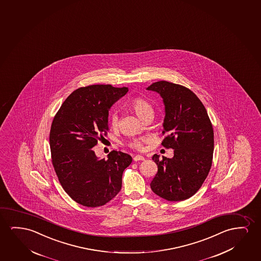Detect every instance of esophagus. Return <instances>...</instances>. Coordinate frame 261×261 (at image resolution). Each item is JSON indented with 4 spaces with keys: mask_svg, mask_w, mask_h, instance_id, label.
<instances>
[{
    "mask_svg": "<svg viewBox=\"0 0 261 261\" xmlns=\"http://www.w3.org/2000/svg\"><path fill=\"white\" fill-rule=\"evenodd\" d=\"M133 160L135 162L143 161V160H145V158H144L143 155L137 154V155H135V156L133 158Z\"/></svg>",
    "mask_w": 261,
    "mask_h": 261,
    "instance_id": "esophagus-1",
    "label": "esophagus"
}]
</instances>
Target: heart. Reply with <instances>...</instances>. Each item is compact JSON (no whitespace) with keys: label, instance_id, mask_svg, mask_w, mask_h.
<instances>
[{"label":"heart","instance_id":"obj_1","mask_svg":"<svg viewBox=\"0 0 261 261\" xmlns=\"http://www.w3.org/2000/svg\"><path fill=\"white\" fill-rule=\"evenodd\" d=\"M133 108L140 119H143L147 115L153 114L154 113L153 108L142 97L134 98L133 101ZM109 122L113 128H116L119 124V116L115 112L111 113L109 115ZM147 141H148L147 137H141V138H136V139H133L130 141H128V147H132L133 149L142 150L144 148V144Z\"/></svg>","mask_w":261,"mask_h":261}]
</instances>
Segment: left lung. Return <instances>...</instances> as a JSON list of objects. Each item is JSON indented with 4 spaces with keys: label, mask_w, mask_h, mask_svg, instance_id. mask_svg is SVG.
I'll use <instances>...</instances> for the list:
<instances>
[{
    "label": "left lung",
    "mask_w": 261,
    "mask_h": 261,
    "mask_svg": "<svg viewBox=\"0 0 261 261\" xmlns=\"http://www.w3.org/2000/svg\"><path fill=\"white\" fill-rule=\"evenodd\" d=\"M147 90L158 92L165 105L162 146L173 148V158L154 154L158 171L151 190L168 201H181L197 192L210 173L214 151L213 126L198 96L180 85L161 81Z\"/></svg>",
    "instance_id": "1"
}]
</instances>
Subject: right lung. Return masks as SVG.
Here are the masks:
<instances>
[{
    "label": "right lung",
    "instance_id": "obj_1",
    "mask_svg": "<svg viewBox=\"0 0 261 261\" xmlns=\"http://www.w3.org/2000/svg\"><path fill=\"white\" fill-rule=\"evenodd\" d=\"M128 88L91 85L76 89L55 114L50 130L51 163L67 194L82 206H103L121 191V177L133 161L111 151L99 159L92 147L107 135L111 107Z\"/></svg>",
    "mask_w": 261,
    "mask_h": 261
}]
</instances>
